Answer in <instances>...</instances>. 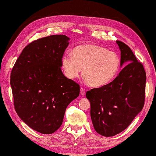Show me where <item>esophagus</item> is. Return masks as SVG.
Listing matches in <instances>:
<instances>
[{
    "mask_svg": "<svg viewBox=\"0 0 156 156\" xmlns=\"http://www.w3.org/2000/svg\"><path fill=\"white\" fill-rule=\"evenodd\" d=\"M80 94L82 95V96H84V95H86V91L84 89L82 88V87H81L80 88Z\"/></svg>",
    "mask_w": 156,
    "mask_h": 156,
    "instance_id": "1",
    "label": "esophagus"
}]
</instances>
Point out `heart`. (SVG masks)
Wrapping results in <instances>:
<instances>
[{"mask_svg":"<svg viewBox=\"0 0 156 156\" xmlns=\"http://www.w3.org/2000/svg\"><path fill=\"white\" fill-rule=\"evenodd\" d=\"M73 57L63 56L61 65L65 76L70 79L78 76L82 70V76L87 85L101 87L116 78L121 67L116 53L95 44H82L74 48Z\"/></svg>","mask_w":156,"mask_h":156,"instance_id":"heart-1","label":"heart"}]
</instances>
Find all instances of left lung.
<instances>
[{
	"mask_svg": "<svg viewBox=\"0 0 156 156\" xmlns=\"http://www.w3.org/2000/svg\"><path fill=\"white\" fill-rule=\"evenodd\" d=\"M121 50V66L127 63L108 85L86 92L95 131L113 136L129 126L144 105L146 74L130 48L116 41Z\"/></svg>",
	"mask_w": 156,
	"mask_h": 156,
	"instance_id": "1",
	"label": "left lung"
}]
</instances>
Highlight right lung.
Returning <instances> with one entry per match:
<instances>
[{
	"mask_svg": "<svg viewBox=\"0 0 156 156\" xmlns=\"http://www.w3.org/2000/svg\"><path fill=\"white\" fill-rule=\"evenodd\" d=\"M69 37L53 35L35 40L22 51L12 69L10 85L16 112L31 129L44 134L61 126L67 106L80 86L61 70Z\"/></svg>",
	"mask_w": 156,
	"mask_h": 156,
	"instance_id": "obj_1",
	"label": "right lung"
}]
</instances>
